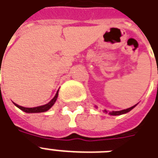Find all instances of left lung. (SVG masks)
I'll use <instances>...</instances> for the list:
<instances>
[{
  "label": "left lung",
  "instance_id": "8db88e82",
  "mask_svg": "<svg viewBox=\"0 0 158 158\" xmlns=\"http://www.w3.org/2000/svg\"><path fill=\"white\" fill-rule=\"evenodd\" d=\"M136 106V105H135ZM135 106H132L130 108H127V109H125V110H119V111H111V112H110V115H112V116H117V115H122V114H124V113H127L128 111H130L131 110L133 109Z\"/></svg>",
  "mask_w": 158,
  "mask_h": 158
}]
</instances>
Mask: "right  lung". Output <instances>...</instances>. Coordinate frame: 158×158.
I'll return each mask as SVG.
<instances>
[{"instance_id": "obj_1", "label": "right lung", "mask_w": 158, "mask_h": 158, "mask_svg": "<svg viewBox=\"0 0 158 158\" xmlns=\"http://www.w3.org/2000/svg\"><path fill=\"white\" fill-rule=\"evenodd\" d=\"M58 98V92H57V94L54 96V98L50 101L48 104H46L44 106H37V107H33V108H26V107H23V106H20L19 105H17L15 104V106L18 107V108H19L20 110H22L24 112H27V113H38V112H44V111H47V110H48L51 107H52L53 105H54V103H55L56 99Z\"/></svg>"}]
</instances>
